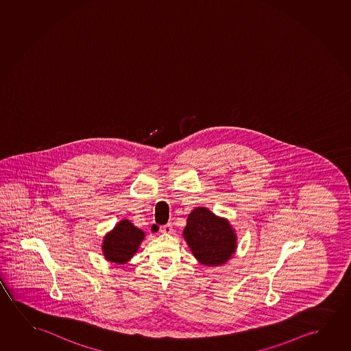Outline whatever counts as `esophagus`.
Wrapping results in <instances>:
<instances>
[{"mask_svg": "<svg viewBox=\"0 0 351 351\" xmlns=\"http://www.w3.org/2000/svg\"><path fill=\"white\" fill-rule=\"evenodd\" d=\"M160 232H162V233L173 232V225H171V223H167V225H164V226L160 227Z\"/></svg>", "mask_w": 351, "mask_h": 351, "instance_id": "34e87169", "label": "esophagus"}]
</instances>
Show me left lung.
<instances>
[{
  "instance_id": "left-lung-1",
  "label": "left lung",
  "mask_w": 351,
  "mask_h": 351,
  "mask_svg": "<svg viewBox=\"0 0 351 351\" xmlns=\"http://www.w3.org/2000/svg\"><path fill=\"white\" fill-rule=\"evenodd\" d=\"M182 236L198 263L209 267L226 264L237 250L232 225L205 206L189 213Z\"/></svg>"
}]
</instances>
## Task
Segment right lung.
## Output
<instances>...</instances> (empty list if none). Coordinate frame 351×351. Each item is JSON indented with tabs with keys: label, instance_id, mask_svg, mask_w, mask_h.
I'll return each instance as SVG.
<instances>
[{
	"label": "right lung",
	"instance_id": "add662e5",
	"mask_svg": "<svg viewBox=\"0 0 351 351\" xmlns=\"http://www.w3.org/2000/svg\"><path fill=\"white\" fill-rule=\"evenodd\" d=\"M145 237L146 232L137 228L130 220H120L113 230L103 237L102 253L104 259L117 265L129 264Z\"/></svg>",
	"mask_w": 351,
	"mask_h": 351
}]
</instances>
